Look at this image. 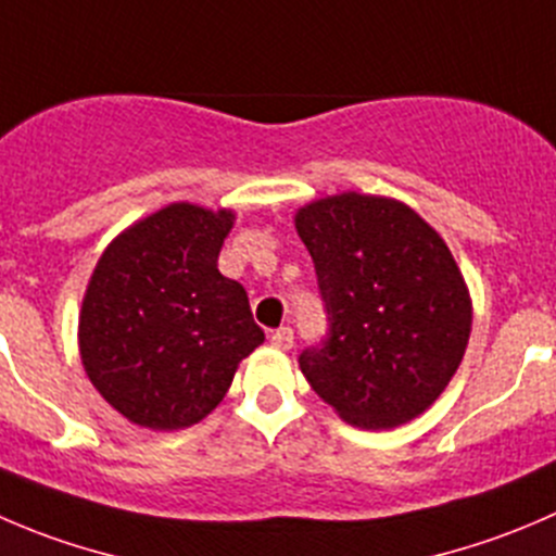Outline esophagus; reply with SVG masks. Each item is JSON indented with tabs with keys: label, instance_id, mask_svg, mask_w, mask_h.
Listing matches in <instances>:
<instances>
[{
	"label": "esophagus",
	"instance_id": "obj_1",
	"mask_svg": "<svg viewBox=\"0 0 556 556\" xmlns=\"http://www.w3.org/2000/svg\"><path fill=\"white\" fill-rule=\"evenodd\" d=\"M271 344L277 350H290L293 348V328H279L271 333Z\"/></svg>",
	"mask_w": 556,
	"mask_h": 556
}]
</instances>
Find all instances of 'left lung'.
<instances>
[{
  "label": "left lung",
  "instance_id": "8db88e82",
  "mask_svg": "<svg viewBox=\"0 0 556 556\" xmlns=\"http://www.w3.org/2000/svg\"><path fill=\"white\" fill-rule=\"evenodd\" d=\"M328 339L301 353L312 391L358 429H396L438 402L465 358L472 299L443 236L407 203L364 192L295 212Z\"/></svg>",
  "mask_w": 556,
  "mask_h": 556
}]
</instances>
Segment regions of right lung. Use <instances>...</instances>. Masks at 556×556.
Wrapping results in <instances>:
<instances>
[{"label":"right lung","mask_w":556,"mask_h":556,"mask_svg":"<svg viewBox=\"0 0 556 556\" xmlns=\"http://www.w3.org/2000/svg\"><path fill=\"white\" fill-rule=\"evenodd\" d=\"M233 223L230 208L170 203L97 261L78 315L80 364L127 421L154 432L203 421L266 339L247 290L217 268Z\"/></svg>","instance_id":"right-lung-1"}]
</instances>
